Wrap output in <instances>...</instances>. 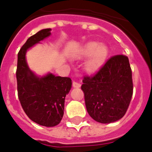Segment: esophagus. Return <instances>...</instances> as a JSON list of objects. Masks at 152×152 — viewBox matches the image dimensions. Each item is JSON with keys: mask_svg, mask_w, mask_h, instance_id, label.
Masks as SVG:
<instances>
[{"mask_svg": "<svg viewBox=\"0 0 152 152\" xmlns=\"http://www.w3.org/2000/svg\"><path fill=\"white\" fill-rule=\"evenodd\" d=\"M72 86H73V88H80L81 84H80V83H77V82H76V81H74L73 83H72Z\"/></svg>", "mask_w": 152, "mask_h": 152, "instance_id": "1", "label": "esophagus"}]
</instances>
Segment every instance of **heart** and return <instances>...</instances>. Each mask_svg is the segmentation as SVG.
Wrapping results in <instances>:
<instances>
[{
    "label": "heart",
    "mask_w": 152,
    "mask_h": 152,
    "mask_svg": "<svg viewBox=\"0 0 152 152\" xmlns=\"http://www.w3.org/2000/svg\"><path fill=\"white\" fill-rule=\"evenodd\" d=\"M108 55L107 47L96 41L86 43L79 49L76 56L79 59L88 58L85 63V70L88 73L95 74L104 66Z\"/></svg>",
    "instance_id": "obj_1"
}]
</instances>
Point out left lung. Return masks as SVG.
I'll return each mask as SVG.
<instances>
[{"mask_svg": "<svg viewBox=\"0 0 152 152\" xmlns=\"http://www.w3.org/2000/svg\"><path fill=\"white\" fill-rule=\"evenodd\" d=\"M81 89L89 115L97 122L110 124L127 112L133 92L132 69L128 58L112 56L94 76H86Z\"/></svg>", "mask_w": 152, "mask_h": 152, "instance_id": "obj_1", "label": "left lung"}]
</instances>
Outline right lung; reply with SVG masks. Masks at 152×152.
<instances>
[{
    "label": "right lung",
    "instance_id": "1",
    "mask_svg": "<svg viewBox=\"0 0 152 152\" xmlns=\"http://www.w3.org/2000/svg\"><path fill=\"white\" fill-rule=\"evenodd\" d=\"M51 30L41 29L30 37L17 55V91L20 104L30 120L45 127H54L61 123L66 95L72 84L69 77L56 76L51 72L38 76L28 67L27 52L48 37Z\"/></svg>",
    "mask_w": 152,
    "mask_h": 152
}]
</instances>
